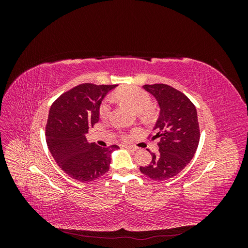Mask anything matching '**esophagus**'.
Instances as JSON below:
<instances>
[{"label": "esophagus", "mask_w": 248, "mask_h": 248, "mask_svg": "<svg viewBox=\"0 0 248 248\" xmlns=\"http://www.w3.org/2000/svg\"><path fill=\"white\" fill-rule=\"evenodd\" d=\"M124 148H126L127 150H129V151H132V152L137 151V148H134V147H132V146H124Z\"/></svg>", "instance_id": "obj_1"}]
</instances>
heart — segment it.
<instances>
[{
  "instance_id": "b5f03b06",
  "label": "heart",
  "mask_w": 248,
  "mask_h": 248,
  "mask_svg": "<svg viewBox=\"0 0 248 248\" xmlns=\"http://www.w3.org/2000/svg\"><path fill=\"white\" fill-rule=\"evenodd\" d=\"M116 98L123 100L136 111L142 112L144 115L150 114V106H151V98L141 89L137 87H127L120 89L116 93ZM111 111V99L107 98L102 102L99 108V116L101 119H107Z\"/></svg>"
}]
</instances>
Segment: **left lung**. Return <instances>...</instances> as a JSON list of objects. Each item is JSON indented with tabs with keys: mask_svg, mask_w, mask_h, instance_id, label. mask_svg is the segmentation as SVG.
Segmentation results:
<instances>
[{
	"mask_svg": "<svg viewBox=\"0 0 248 248\" xmlns=\"http://www.w3.org/2000/svg\"><path fill=\"white\" fill-rule=\"evenodd\" d=\"M142 88L155 97L160 108L152 137L159 140V151L151 153L152 161L140 170L149 178L163 181L178 175L193 158L200 141L198 112L188 97L175 88L164 84Z\"/></svg>",
	"mask_w": 248,
	"mask_h": 248,
	"instance_id": "obj_1",
	"label": "left lung"
}]
</instances>
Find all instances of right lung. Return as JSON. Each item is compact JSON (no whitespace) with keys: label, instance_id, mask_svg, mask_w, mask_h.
<instances>
[{"label":"right lung","instance_id":"obj_1","mask_svg":"<svg viewBox=\"0 0 248 248\" xmlns=\"http://www.w3.org/2000/svg\"><path fill=\"white\" fill-rule=\"evenodd\" d=\"M116 86L81 84L51 104L46 128L48 150L58 166L78 181L90 182L106 174L111 152L119 149L101 148L86 139L90 127L99 121L103 98Z\"/></svg>","mask_w":248,"mask_h":248}]
</instances>
